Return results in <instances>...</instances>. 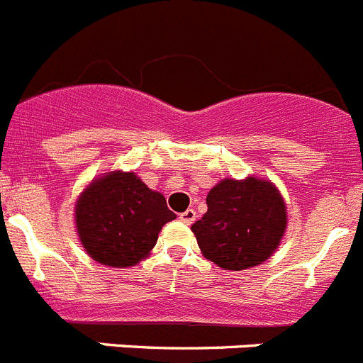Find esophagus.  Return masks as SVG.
Wrapping results in <instances>:
<instances>
[{
	"label": "esophagus",
	"instance_id": "obj_1",
	"mask_svg": "<svg viewBox=\"0 0 363 363\" xmlns=\"http://www.w3.org/2000/svg\"><path fill=\"white\" fill-rule=\"evenodd\" d=\"M179 220L184 221V223H187V225H191V223H194V220H196V211L187 209L185 213L179 214Z\"/></svg>",
	"mask_w": 363,
	"mask_h": 363
}]
</instances>
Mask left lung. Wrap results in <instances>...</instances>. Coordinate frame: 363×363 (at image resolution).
<instances>
[{
    "instance_id": "1",
    "label": "left lung",
    "mask_w": 363,
    "mask_h": 363,
    "mask_svg": "<svg viewBox=\"0 0 363 363\" xmlns=\"http://www.w3.org/2000/svg\"><path fill=\"white\" fill-rule=\"evenodd\" d=\"M287 207L271 179L225 178L207 194V213L192 223L201 255L225 271L264 264L281 243Z\"/></svg>"
}]
</instances>
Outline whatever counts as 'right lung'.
<instances>
[{"mask_svg": "<svg viewBox=\"0 0 363 363\" xmlns=\"http://www.w3.org/2000/svg\"><path fill=\"white\" fill-rule=\"evenodd\" d=\"M176 214L162 192L136 172L111 171L86 185L76 200L74 223L83 249L98 264L133 267L145 259Z\"/></svg>", "mask_w": 363, "mask_h": 363, "instance_id": "obj_1", "label": "right lung"}]
</instances>
